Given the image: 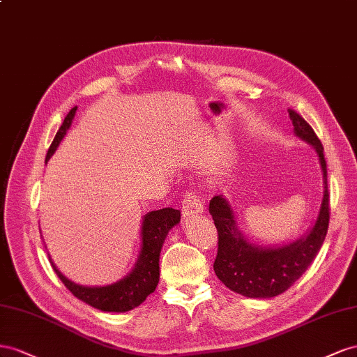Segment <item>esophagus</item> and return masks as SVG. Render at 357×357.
Instances as JSON below:
<instances>
[{
    "instance_id": "34e87169",
    "label": "esophagus",
    "mask_w": 357,
    "mask_h": 357,
    "mask_svg": "<svg viewBox=\"0 0 357 357\" xmlns=\"http://www.w3.org/2000/svg\"><path fill=\"white\" fill-rule=\"evenodd\" d=\"M203 212V203L192 191H188L185 197L182 199V215L184 217H195Z\"/></svg>"
}]
</instances>
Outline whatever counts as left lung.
<instances>
[{
  "label": "left lung",
  "mask_w": 357,
  "mask_h": 357,
  "mask_svg": "<svg viewBox=\"0 0 357 357\" xmlns=\"http://www.w3.org/2000/svg\"><path fill=\"white\" fill-rule=\"evenodd\" d=\"M289 115L294 135L315 149L323 172L324 190L320 211L307 235L282 247L256 245L238 229L235 212L226 199L215 196L209 202V212L218 231L213 271L224 286L247 298H273L290 289L317 256L329 227L328 169L323 145L299 114L289 109Z\"/></svg>",
  "instance_id": "1"
}]
</instances>
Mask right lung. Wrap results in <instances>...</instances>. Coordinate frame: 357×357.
Returning a JSON list of instances; mask_svg holds the SVG:
<instances>
[{"label":"right lung","mask_w":357,"mask_h":357,"mask_svg":"<svg viewBox=\"0 0 357 357\" xmlns=\"http://www.w3.org/2000/svg\"><path fill=\"white\" fill-rule=\"evenodd\" d=\"M75 106L71 109L63 126L59 127L58 133L50 145L46 161L54 155L55 149L58 148L59 142L66 136L67 130L70 128L71 122L76 115ZM181 221V212L173 208H162L158 211H151L144 217L142 222V248L137 263L135 264L127 277L119 280L118 282L110 284L105 287H86L80 286L73 281H70L67 277L56 269L55 263L49 257L50 264L54 266L58 278L63 281L64 286L75 294L77 299L91 305L93 308L107 312H126L133 310L144 302L149 294L157 289L160 281V251L165 242L167 233L172 227H175Z\"/></svg>","instance_id":"add662e5"}]
</instances>
